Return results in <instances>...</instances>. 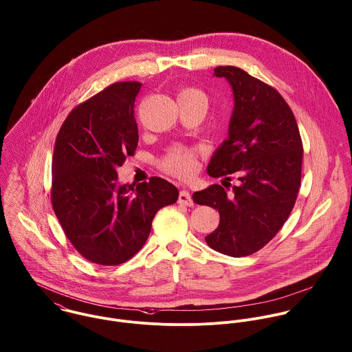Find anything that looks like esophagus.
Segmentation results:
<instances>
[{"instance_id":"obj_1","label":"esophagus","mask_w":352,"mask_h":352,"mask_svg":"<svg viewBox=\"0 0 352 352\" xmlns=\"http://www.w3.org/2000/svg\"><path fill=\"white\" fill-rule=\"evenodd\" d=\"M178 203L184 204L186 207H192L193 206V200H192V196L189 195V192L181 190L179 192V197H178Z\"/></svg>"}]
</instances>
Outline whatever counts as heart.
<instances>
[{
  "instance_id": "b5f03b06",
  "label": "heart",
  "mask_w": 352,
  "mask_h": 352,
  "mask_svg": "<svg viewBox=\"0 0 352 352\" xmlns=\"http://www.w3.org/2000/svg\"><path fill=\"white\" fill-rule=\"evenodd\" d=\"M178 102H190L208 106L206 92L195 87H185L178 92ZM160 167L178 177H190L197 170V153L192 148L174 145L160 159Z\"/></svg>"
}]
</instances>
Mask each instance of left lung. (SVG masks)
Segmentation results:
<instances>
[{"label":"left lung","instance_id":"left-lung-1","mask_svg":"<svg viewBox=\"0 0 352 352\" xmlns=\"http://www.w3.org/2000/svg\"><path fill=\"white\" fill-rule=\"evenodd\" d=\"M232 87L228 139L213 153L207 173L239 184L228 195L211 185L193 201L219 211L217 228L206 236L213 250L245 257L263 249L292 211L300 186L303 145L292 110L270 84L236 67L214 68Z\"/></svg>","mask_w":352,"mask_h":352}]
</instances>
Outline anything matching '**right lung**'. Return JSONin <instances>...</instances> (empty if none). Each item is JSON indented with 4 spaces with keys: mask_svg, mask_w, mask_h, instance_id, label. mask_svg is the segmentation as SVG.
<instances>
[{
    "mask_svg": "<svg viewBox=\"0 0 352 352\" xmlns=\"http://www.w3.org/2000/svg\"><path fill=\"white\" fill-rule=\"evenodd\" d=\"M139 81H120L76 106L54 144L52 204L73 248L88 261L120 265L148 239L156 212L178 189L152 177L118 185L116 168L138 149L135 102Z\"/></svg>",
    "mask_w": 352,
    "mask_h": 352,
    "instance_id": "right-lung-1",
    "label": "right lung"
}]
</instances>
